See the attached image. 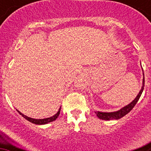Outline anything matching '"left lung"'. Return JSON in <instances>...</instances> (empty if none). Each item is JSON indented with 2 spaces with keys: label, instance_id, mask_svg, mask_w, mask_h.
Returning <instances> with one entry per match:
<instances>
[{
  "label": "left lung",
  "instance_id": "1",
  "mask_svg": "<svg viewBox=\"0 0 151 151\" xmlns=\"http://www.w3.org/2000/svg\"><path fill=\"white\" fill-rule=\"evenodd\" d=\"M144 88H145V77L143 78V83H142V87H141V91L138 93V94L137 95V97L134 98V101L132 102H131L129 104H128L127 106H124L122 109H120L118 111L116 112H111V113H104V112H99L97 111L95 112V113L97 114V116L98 117L101 119H104V120H113V119H119L122 118L124 116H125L126 114L129 113L131 110H132L133 107L135 106V104H137V102L139 100L140 97H141L142 92H143Z\"/></svg>",
  "mask_w": 151,
  "mask_h": 151
}]
</instances>
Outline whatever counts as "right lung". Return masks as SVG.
<instances>
[{
    "instance_id": "add662e5",
    "label": "right lung",
    "mask_w": 151,
    "mask_h": 151,
    "mask_svg": "<svg viewBox=\"0 0 151 151\" xmlns=\"http://www.w3.org/2000/svg\"><path fill=\"white\" fill-rule=\"evenodd\" d=\"M60 109H61V107L60 108L59 110H58V112L56 113L55 115L53 116L49 117V118H46V119H36L30 118V117L26 116H25L24 114H22V113H20V112L19 111V110H17V112H18L19 114H20V115H22V117H24V118L26 119H27L28 121H29V122H32V123L36 124V125H45V124H47V123H49V122H53V121L56 120L57 117L59 116L60 113Z\"/></svg>"
}]
</instances>
